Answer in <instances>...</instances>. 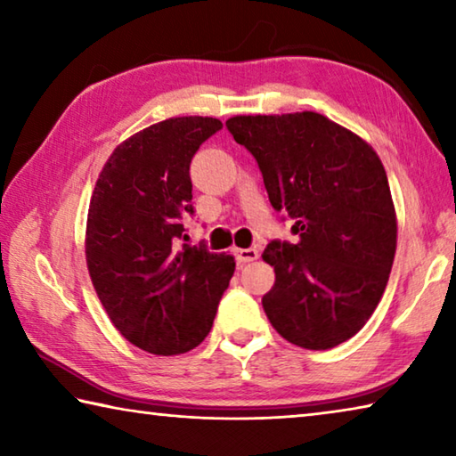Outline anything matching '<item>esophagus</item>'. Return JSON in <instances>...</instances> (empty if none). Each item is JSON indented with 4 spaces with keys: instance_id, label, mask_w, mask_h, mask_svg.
<instances>
[{
    "instance_id": "obj_1",
    "label": "esophagus",
    "mask_w": 456,
    "mask_h": 456,
    "mask_svg": "<svg viewBox=\"0 0 456 456\" xmlns=\"http://www.w3.org/2000/svg\"><path fill=\"white\" fill-rule=\"evenodd\" d=\"M235 259L237 264H251V261H256L259 257V251L256 247H247V249H235Z\"/></svg>"
}]
</instances>
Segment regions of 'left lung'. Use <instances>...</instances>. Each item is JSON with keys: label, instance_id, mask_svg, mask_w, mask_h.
<instances>
[{"label": "left lung", "instance_id": "obj_1", "mask_svg": "<svg viewBox=\"0 0 456 456\" xmlns=\"http://www.w3.org/2000/svg\"><path fill=\"white\" fill-rule=\"evenodd\" d=\"M225 125L256 157L273 209L296 221V243L272 241L264 251L275 272L261 299L267 318L299 348H334L364 328L395 261L396 211L382 160L318 112Z\"/></svg>", "mask_w": 456, "mask_h": 456}]
</instances>
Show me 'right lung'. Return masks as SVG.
<instances>
[{
	"label": "right lung",
	"instance_id": "1",
	"mask_svg": "<svg viewBox=\"0 0 456 456\" xmlns=\"http://www.w3.org/2000/svg\"><path fill=\"white\" fill-rule=\"evenodd\" d=\"M223 128L211 117L157 122L120 142L98 175L86 264L108 318L130 344L176 356L211 331L233 256L179 241L192 215L191 160Z\"/></svg>",
	"mask_w": 456,
	"mask_h": 456
}]
</instances>
